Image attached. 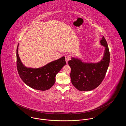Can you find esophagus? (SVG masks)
Returning <instances> with one entry per match:
<instances>
[{"instance_id": "1", "label": "esophagus", "mask_w": 126, "mask_h": 126, "mask_svg": "<svg viewBox=\"0 0 126 126\" xmlns=\"http://www.w3.org/2000/svg\"><path fill=\"white\" fill-rule=\"evenodd\" d=\"M70 56L68 55H66L65 56V60H66V63L68 64V61L70 60Z\"/></svg>"}]
</instances>
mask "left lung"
Instances as JSON below:
<instances>
[{
    "label": "left lung",
    "instance_id": "8db88e82",
    "mask_svg": "<svg viewBox=\"0 0 126 126\" xmlns=\"http://www.w3.org/2000/svg\"><path fill=\"white\" fill-rule=\"evenodd\" d=\"M100 42L105 49L104 56L99 62L85 63L75 58H72L68 61L71 69V82L79 91L92 90L100 85L105 78L109 65L110 55L107 42L104 36Z\"/></svg>",
    "mask_w": 126,
    "mask_h": 126
}]
</instances>
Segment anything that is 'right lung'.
Listing matches in <instances>:
<instances>
[{"label": "right lung", "mask_w": 126, "mask_h": 126, "mask_svg": "<svg viewBox=\"0 0 126 126\" xmlns=\"http://www.w3.org/2000/svg\"><path fill=\"white\" fill-rule=\"evenodd\" d=\"M18 49V45L16 50V64L18 72L22 80L35 90L45 91L49 89L55 83L56 74L66 65L65 57H62L41 68H27L21 62Z\"/></svg>", "instance_id": "right-lung-1"}]
</instances>
